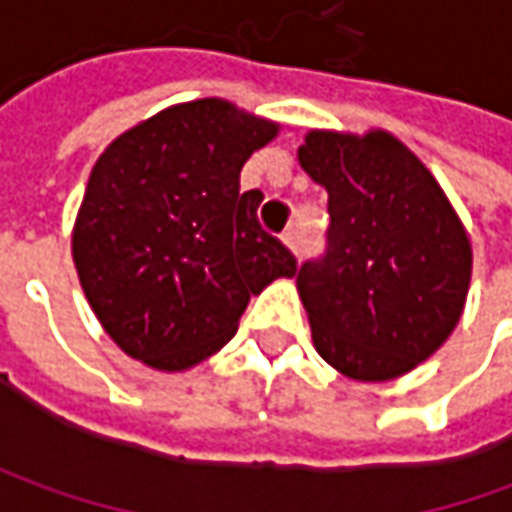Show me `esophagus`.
Returning <instances> with one entry per match:
<instances>
[{
    "mask_svg": "<svg viewBox=\"0 0 512 512\" xmlns=\"http://www.w3.org/2000/svg\"><path fill=\"white\" fill-rule=\"evenodd\" d=\"M282 242H285L290 250H299V227H287L282 233Z\"/></svg>",
    "mask_w": 512,
    "mask_h": 512,
    "instance_id": "1",
    "label": "esophagus"
}]
</instances>
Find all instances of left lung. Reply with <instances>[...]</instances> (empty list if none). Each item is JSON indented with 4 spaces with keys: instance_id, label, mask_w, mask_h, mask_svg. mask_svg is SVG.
Listing matches in <instances>:
<instances>
[{
    "instance_id": "8db88e82",
    "label": "left lung",
    "mask_w": 512,
    "mask_h": 512,
    "mask_svg": "<svg viewBox=\"0 0 512 512\" xmlns=\"http://www.w3.org/2000/svg\"><path fill=\"white\" fill-rule=\"evenodd\" d=\"M299 165L327 190V247L296 287L313 344L356 382L430 359L459 325L473 250L433 173L387 130H310Z\"/></svg>"
}]
</instances>
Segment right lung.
I'll list each match as a JSON object with an SVG mask.
<instances>
[{
  "instance_id": "obj_1",
  "label": "right lung",
  "mask_w": 512,
  "mask_h": 512,
  "mask_svg": "<svg viewBox=\"0 0 512 512\" xmlns=\"http://www.w3.org/2000/svg\"><path fill=\"white\" fill-rule=\"evenodd\" d=\"M276 122L225 99L173 105L113 139L90 170L73 265L96 319L128 356L187 370L225 347L250 296L296 259L262 230L259 190L239 193Z\"/></svg>"
}]
</instances>
